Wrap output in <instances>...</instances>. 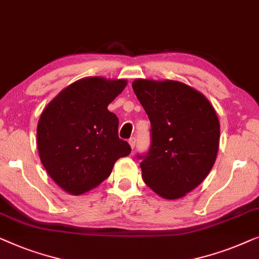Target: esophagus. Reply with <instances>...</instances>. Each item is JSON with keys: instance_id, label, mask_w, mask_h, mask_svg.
<instances>
[{"instance_id": "esophagus-1", "label": "esophagus", "mask_w": 259, "mask_h": 259, "mask_svg": "<svg viewBox=\"0 0 259 259\" xmlns=\"http://www.w3.org/2000/svg\"><path fill=\"white\" fill-rule=\"evenodd\" d=\"M129 144H130L131 149H134V148H135V145H136V138H135V137H131L130 140H129Z\"/></svg>"}]
</instances>
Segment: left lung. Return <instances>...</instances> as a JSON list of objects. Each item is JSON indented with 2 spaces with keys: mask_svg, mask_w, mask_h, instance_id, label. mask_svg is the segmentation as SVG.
<instances>
[{
  "mask_svg": "<svg viewBox=\"0 0 259 259\" xmlns=\"http://www.w3.org/2000/svg\"><path fill=\"white\" fill-rule=\"evenodd\" d=\"M133 89L151 123V145L142 158L145 184L178 199L209 175L220 147V121L198 90L178 81L137 78Z\"/></svg>",
  "mask_w": 259,
  "mask_h": 259,
  "instance_id": "1",
  "label": "left lung"
}]
</instances>
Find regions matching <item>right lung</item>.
I'll return each mask as SVG.
<instances>
[{"instance_id": "obj_1", "label": "right lung", "mask_w": 259, "mask_h": 259, "mask_svg": "<svg viewBox=\"0 0 259 259\" xmlns=\"http://www.w3.org/2000/svg\"><path fill=\"white\" fill-rule=\"evenodd\" d=\"M126 79L85 77L50 101L37 124L41 162L53 181L70 195H82L111 174L115 162L131 151L118 137V118L108 105Z\"/></svg>"}]
</instances>
